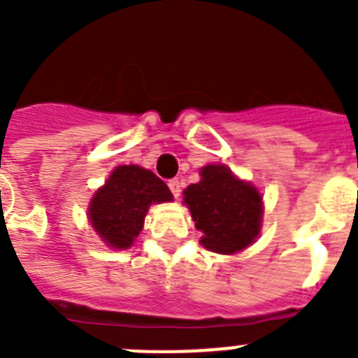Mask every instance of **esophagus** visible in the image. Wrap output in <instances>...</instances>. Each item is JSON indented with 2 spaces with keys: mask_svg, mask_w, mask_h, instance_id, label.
I'll use <instances>...</instances> for the list:
<instances>
[{
  "mask_svg": "<svg viewBox=\"0 0 358 358\" xmlns=\"http://www.w3.org/2000/svg\"><path fill=\"white\" fill-rule=\"evenodd\" d=\"M169 188H170V192H172L173 197H176V199L181 195V181H179V179H170Z\"/></svg>",
  "mask_w": 358,
  "mask_h": 358,
  "instance_id": "1",
  "label": "esophagus"
}]
</instances>
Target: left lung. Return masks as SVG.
<instances>
[{
	"label": "left lung",
	"instance_id": "obj_1",
	"mask_svg": "<svg viewBox=\"0 0 358 358\" xmlns=\"http://www.w3.org/2000/svg\"><path fill=\"white\" fill-rule=\"evenodd\" d=\"M197 185L185 189L201 243L222 255L242 251L260 233L262 197L255 186L238 181L224 164H208Z\"/></svg>",
	"mask_w": 358,
	"mask_h": 358
}]
</instances>
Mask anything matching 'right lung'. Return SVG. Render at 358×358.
I'll use <instances>...</instances> for the list:
<instances>
[{
  "label": "right lung",
  "mask_w": 358,
  "mask_h": 358,
  "mask_svg": "<svg viewBox=\"0 0 358 358\" xmlns=\"http://www.w3.org/2000/svg\"><path fill=\"white\" fill-rule=\"evenodd\" d=\"M166 201L172 192L156 173L136 164L118 166L91 201V224L110 248L127 249L140 235L148 206Z\"/></svg>",
  "instance_id": "1"
}]
</instances>
